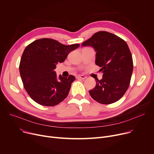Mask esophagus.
Listing matches in <instances>:
<instances>
[{
	"mask_svg": "<svg viewBox=\"0 0 154 154\" xmlns=\"http://www.w3.org/2000/svg\"><path fill=\"white\" fill-rule=\"evenodd\" d=\"M77 79H85L86 77L84 75H77Z\"/></svg>",
	"mask_w": 154,
	"mask_h": 154,
	"instance_id": "34e87169",
	"label": "esophagus"
}]
</instances>
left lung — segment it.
<instances>
[{"mask_svg": "<svg viewBox=\"0 0 154 154\" xmlns=\"http://www.w3.org/2000/svg\"><path fill=\"white\" fill-rule=\"evenodd\" d=\"M96 51L95 64L101 67L103 78L96 79V86L90 90L91 98L101 104L118 101L127 91L133 70L132 57L125 40L105 31L95 33L82 44Z\"/></svg>", "mask_w": 154, "mask_h": 154, "instance_id": "obj_1", "label": "left lung"}]
</instances>
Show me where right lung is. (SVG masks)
Returning a JSON list of instances; mask_svg holds the SVG:
<instances>
[{
    "instance_id": "1",
    "label": "right lung",
    "mask_w": 154,
    "mask_h": 154,
    "mask_svg": "<svg viewBox=\"0 0 154 154\" xmlns=\"http://www.w3.org/2000/svg\"><path fill=\"white\" fill-rule=\"evenodd\" d=\"M79 46H67L53 39L42 38L25 48L20 63V74L25 89L37 103L53 106L67 97L75 77H57L54 69Z\"/></svg>"
}]
</instances>
